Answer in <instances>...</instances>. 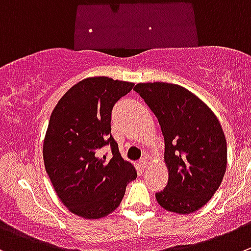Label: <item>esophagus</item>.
I'll return each mask as SVG.
<instances>
[{
  "instance_id": "esophagus-1",
  "label": "esophagus",
  "mask_w": 251,
  "mask_h": 251,
  "mask_svg": "<svg viewBox=\"0 0 251 251\" xmlns=\"http://www.w3.org/2000/svg\"><path fill=\"white\" fill-rule=\"evenodd\" d=\"M148 164H149V161H148L147 157H143L142 160H139V166L142 169H145L148 166Z\"/></svg>"
}]
</instances>
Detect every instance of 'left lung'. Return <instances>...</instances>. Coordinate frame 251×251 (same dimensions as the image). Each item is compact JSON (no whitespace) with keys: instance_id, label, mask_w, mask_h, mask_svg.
<instances>
[{"instance_id":"obj_1","label":"left lung","mask_w":251,"mask_h":251,"mask_svg":"<svg viewBox=\"0 0 251 251\" xmlns=\"http://www.w3.org/2000/svg\"><path fill=\"white\" fill-rule=\"evenodd\" d=\"M159 121L165 140L168 185L155 195L169 212L199 211L216 193L226 169V140L218 118L201 99L176 83L135 85Z\"/></svg>"}]
</instances>
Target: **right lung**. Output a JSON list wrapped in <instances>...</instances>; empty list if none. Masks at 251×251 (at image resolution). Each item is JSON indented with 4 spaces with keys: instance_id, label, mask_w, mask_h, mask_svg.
I'll return each mask as SVG.
<instances>
[{
    "instance_id": "obj_1",
    "label": "right lung",
    "mask_w": 251,
    "mask_h": 251,
    "mask_svg": "<svg viewBox=\"0 0 251 251\" xmlns=\"http://www.w3.org/2000/svg\"><path fill=\"white\" fill-rule=\"evenodd\" d=\"M134 83L94 76L78 81L59 100L43 142L45 171L61 203L76 216L99 219L121 204L137 170L111 134L114 103ZM108 144L114 156H99Z\"/></svg>"
}]
</instances>
